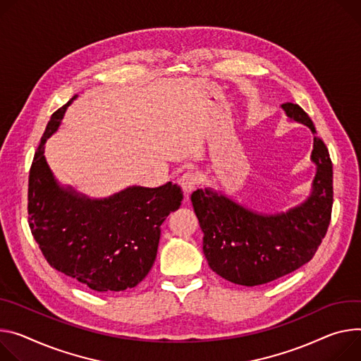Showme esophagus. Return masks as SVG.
Masks as SVG:
<instances>
[{
	"instance_id": "1",
	"label": "esophagus",
	"mask_w": 361,
	"mask_h": 361,
	"mask_svg": "<svg viewBox=\"0 0 361 361\" xmlns=\"http://www.w3.org/2000/svg\"><path fill=\"white\" fill-rule=\"evenodd\" d=\"M180 184L184 190L185 194H190L195 187L199 185V176L195 173H191V171H187L181 176L180 178Z\"/></svg>"
}]
</instances>
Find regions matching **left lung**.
Wrapping results in <instances>:
<instances>
[{
    "label": "left lung",
    "mask_w": 361,
    "mask_h": 361,
    "mask_svg": "<svg viewBox=\"0 0 361 361\" xmlns=\"http://www.w3.org/2000/svg\"><path fill=\"white\" fill-rule=\"evenodd\" d=\"M286 116L314 134L311 159L317 166L310 197L286 213L262 214L210 188L192 191L203 252L209 267L238 285L256 286L297 271L321 245L333 210V162L307 112L297 104L282 105Z\"/></svg>",
    "instance_id": "8db88e82"
}]
</instances>
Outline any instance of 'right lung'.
Returning a JSON list of instances; mask_svg holds the SVG:
<instances>
[{
	"instance_id": "obj_1",
	"label": "right lung",
	"mask_w": 361,
	"mask_h": 361,
	"mask_svg": "<svg viewBox=\"0 0 361 361\" xmlns=\"http://www.w3.org/2000/svg\"><path fill=\"white\" fill-rule=\"evenodd\" d=\"M57 109L32 158L28 176V224L32 238L56 271L97 292L137 286L157 257L161 224L183 202L171 181L157 188L134 185L108 199H89L60 187L44 158L46 140L57 130Z\"/></svg>"
}]
</instances>
